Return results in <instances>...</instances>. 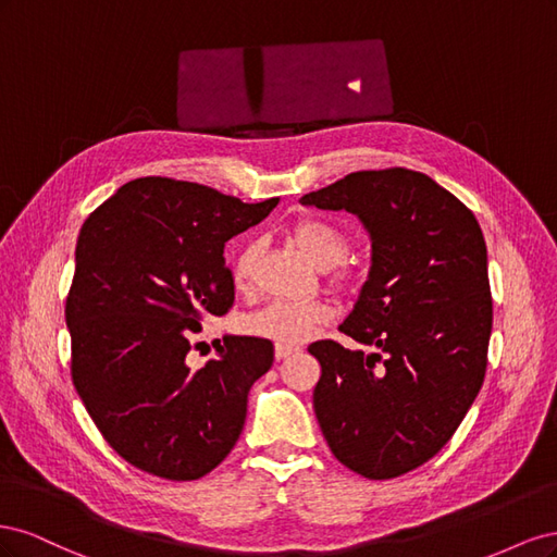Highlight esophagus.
Segmentation results:
<instances>
[{
  "label": "esophagus",
  "instance_id": "34e87169",
  "mask_svg": "<svg viewBox=\"0 0 557 557\" xmlns=\"http://www.w3.org/2000/svg\"><path fill=\"white\" fill-rule=\"evenodd\" d=\"M297 350H299V346H290V344H276V348H274V356H276V360H285V358L295 356Z\"/></svg>",
  "mask_w": 557,
  "mask_h": 557
}]
</instances>
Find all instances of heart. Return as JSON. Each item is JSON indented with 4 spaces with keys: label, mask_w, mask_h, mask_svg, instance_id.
Returning a JSON list of instances; mask_svg holds the SVG:
<instances>
[{
    "label": "heart",
    "mask_w": 557,
    "mask_h": 557,
    "mask_svg": "<svg viewBox=\"0 0 557 557\" xmlns=\"http://www.w3.org/2000/svg\"><path fill=\"white\" fill-rule=\"evenodd\" d=\"M293 242L305 256L327 272V285L336 293L350 288L352 274L344 267V258L350 250V239L342 227H336L323 218H301L293 225ZM260 252L258 242H248L239 248L232 260V283L237 290H246L252 278ZM330 320V311L320 301H269L262 309L252 311L244 320V330L260 339L276 344H299L323 327Z\"/></svg>",
    "instance_id": "1"
}]
</instances>
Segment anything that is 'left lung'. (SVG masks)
I'll list each match as a JSON object with an SVG mask.
<instances>
[{"label":"left lung","instance_id":"obj_1","mask_svg":"<svg viewBox=\"0 0 557 557\" xmlns=\"http://www.w3.org/2000/svg\"><path fill=\"white\" fill-rule=\"evenodd\" d=\"M301 205L356 213L372 269L339 330L372 356L313 342L318 425L334 458L364 479L407 474L440 453L476 399L493 297L479 221L430 176L352 172Z\"/></svg>","mask_w":557,"mask_h":557}]
</instances>
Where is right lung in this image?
Segmentation results:
<instances>
[{"mask_svg": "<svg viewBox=\"0 0 557 557\" xmlns=\"http://www.w3.org/2000/svg\"><path fill=\"white\" fill-rule=\"evenodd\" d=\"M276 205L146 176L81 227L64 307L72 381L109 446L146 474L201 479L239 440L248 391L272 367L274 344L223 336L218 358L193 367L190 339L201 320L234 305L225 244Z\"/></svg>", "mask_w": 557, "mask_h": 557, "instance_id": "right-lung-1", "label": "right lung"}]
</instances>
